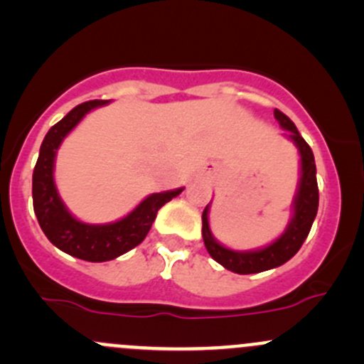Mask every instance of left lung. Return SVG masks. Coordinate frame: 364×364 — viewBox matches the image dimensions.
I'll return each instance as SVG.
<instances>
[{"mask_svg":"<svg viewBox=\"0 0 364 364\" xmlns=\"http://www.w3.org/2000/svg\"><path fill=\"white\" fill-rule=\"evenodd\" d=\"M274 117L280 123V127L289 132L285 135L294 142L301 156V178L299 186H297V193L294 197V211H292V218L289 222L285 232L277 241H273L267 247L260 248V250L236 252L230 250V248H225L213 237L208 220L209 204L205 205L203 213V237L205 250L209 252V255L216 262L222 264L225 269L234 271L237 274H252L260 273V271L273 269V267L282 266L289 259H292L299 252L304 240H306L308 232L311 229V223H314L315 216H317L318 186L314 151L306 144V141L301 137L296 124L284 112L274 109Z\"/></svg>","mask_w":364,"mask_h":364,"instance_id":"1","label":"left lung"}]
</instances>
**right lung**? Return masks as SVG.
Listing matches in <instances>:
<instances>
[{"label": "right lung", "instance_id": "add662e5", "mask_svg": "<svg viewBox=\"0 0 364 364\" xmlns=\"http://www.w3.org/2000/svg\"><path fill=\"white\" fill-rule=\"evenodd\" d=\"M107 104L109 100L84 102L58 121L47 132L33 171V209L43 234L61 252L87 262L112 260L141 245L148 236L159 209L183 192V188H176L151 193L124 218L102 225L80 222L68 211L54 183L56 151L87 112Z\"/></svg>", "mask_w": 364, "mask_h": 364}]
</instances>
